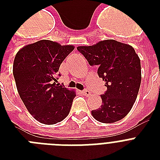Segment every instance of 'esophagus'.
Masks as SVG:
<instances>
[{"label":"esophagus","instance_id":"34e87169","mask_svg":"<svg viewBox=\"0 0 160 160\" xmlns=\"http://www.w3.org/2000/svg\"><path fill=\"white\" fill-rule=\"evenodd\" d=\"M82 94H83V95H87V96H88V95H90V94H91V93H90V90H83V91H82Z\"/></svg>","mask_w":160,"mask_h":160}]
</instances>
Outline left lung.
I'll list each match as a JSON object with an SVG mask.
<instances>
[{
	"mask_svg": "<svg viewBox=\"0 0 160 160\" xmlns=\"http://www.w3.org/2000/svg\"><path fill=\"white\" fill-rule=\"evenodd\" d=\"M77 50L90 65H97L98 75L105 81L107 90L101 95L102 105L92 110L101 123L119 121L128 114L136 100L141 83L140 60L129 45L105 40Z\"/></svg>",
	"mask_w": 160,
	"mask_h": 160,
	"instance_id": "1",
	"label": "left lung"
}]
</instances>
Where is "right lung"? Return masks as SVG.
Wrapping results in <instances>:
<instances>
[{
    "mask_svg": "<svg viewBox=\"0 0 160 160\" xmlns=\"http://www.w3.org/2000/svg\"><path fill=\"white\" fill-rule=\"evenodd\" d=\"M73 46L41 40L17 52L13 75L19 95L32 116L45 124L62 121L70 113L75 93L55 84L58 70Z\"/></svg>",
    "mask_w": 160,
    "mask_h": 160,
    "instance_id": "1",
    "label": "right lung"
}]
</instances>
